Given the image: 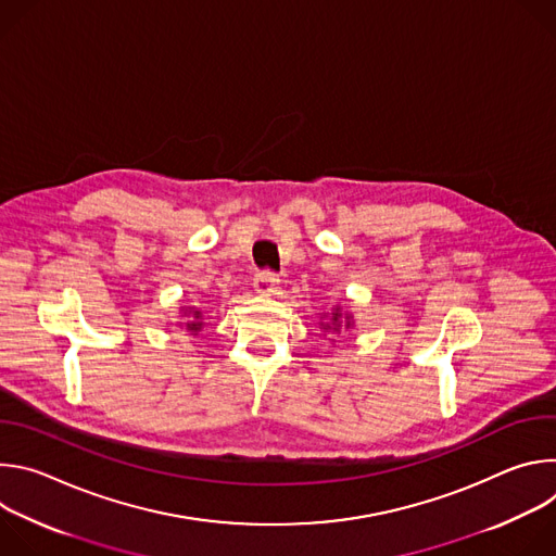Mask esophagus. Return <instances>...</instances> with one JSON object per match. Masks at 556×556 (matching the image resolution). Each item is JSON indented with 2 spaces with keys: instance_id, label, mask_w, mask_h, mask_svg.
I'll use <instances>...</instances> for the list:
<instances>
[{
  "instance_id": "esophagus-1",
  "label": "esophagus",
  "mask_w": 556,
  "mask_h": 556,
  "mask_svg": "<svg viewBox=\"0 0 556 556\" xmlns=\"http://www.w3.org/2000/svg\"><path fill=\"white\" fill-rule=\"evenodd\" d=\"M277 288H279V277H277L275 273H270V270L257 273V277H255V290H257V292L270 294V292H275Z\"/></svg>"
}]
</instances>
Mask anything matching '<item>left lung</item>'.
Here are the masks:
<instances>
[{
	"label": "left lung",
	"instance_id": "1",
	"mask_svg": "<svg viewBox=\"0 0 556 556\" xmlns=\"http://www.w3.org/2000/svg\"><path fill=\"white\" fill-rule=\"evenodd\" d=\"M343 321H345V328H350L352 326V321H350V316L345 314H341V307L337 305L334 309H332V316H330V321L328 324H321L324 326V330H332V332H341V326H343Z\"/></svg>",
	"mask_w": 556,
	"mask_h": 556
}]
</instances>
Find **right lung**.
I'll return each instance as SVG.
<instances>
[{
  "label": "right lung",
  "mask_w": 556,
  "mask_h": 556,
  "mask_svg": "<svg viewBox=\"0 0 556 556\" xmlns=\"http://www.w3.org/2000/svg\"><path fill=\"white\" fill-rule=\"evenodd\" d=\"M182 316H187V324H185V328L189 330V332H200L202 330V312L198 309V307H189V309H185V314Z\"/></svg>",
  "instance_id": "add662e5"
}]
</instances>
